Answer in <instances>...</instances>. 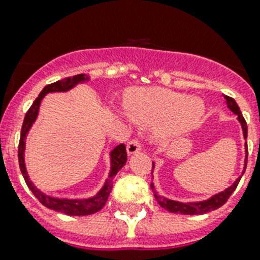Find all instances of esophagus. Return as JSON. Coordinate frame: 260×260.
I'll return each instance as SVG.
<instances>
[{
    "mask_svg": "<svg viewBox=\"0 0 260 260\" xmlns=\"http://www.w3.org/2000/svg\"><path fill=\"white\" fill-rule=\"evenodd\" d=\"M141 149V144L140 141L134 139V140L128 141V144H126V152H128V155H134V153H137V152Z\"/></svg>",
    "mask_w": 260,
    "mask_h": 260,
    "instance_id": "obj_1",
    "label": "esophagus"
}]
</instances>
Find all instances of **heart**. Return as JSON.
<instances>
[{
    "label": "heart",
    "instance_id": "heart-1",
    "mask_svg": "<svg viewBox=\"0 0 260 260\" xmlns=\"http://www.w3.org/2000/svg\"><path fill=\"white\" fill-rule=\"evenodd\" d=\"M126 115L139 124H156L161 140L183 135L199 123L204 113L203 101L198 97L163 89L141 88L129 90L124 101Z\"/></svg>",
    "mask_w": 260,
    "mask_h": 260
}]
</instances>
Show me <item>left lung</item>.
<instances>
[{
    "label": "left lung",
    "instance_id": "obj_1",
    "mask_svg": "<svg viewBox=\"0 0 260 260\" xmlns=\"http://www.w3.org/2000/svg\"><path fill=\"white\" fill-rule=\"evenodd\" d=\"M225 104L230 108V111H233L236 116H238V120H239L240 125H242V129H243V136L244 139H247V123L246 120H244L243 115H242V112H240L239 107L236 104V101L234 100L233 97L224 96ZM247 155H248V149H247V143H246V160H244V170L242 172V175L244 174V171H246V166H247ZM153 167L155 164L152 163V171H153ZM242 176L236 179V181L234 183L231 187H229L224 191L219 192L216 195H214L210 199L203 200V202H196V203H181V202H176V200H171L167 199L164 196L157 195V192L153 191V195H155L156 202L160 204V206L163 207L164 210H167L168 212H174V214H181V215H202V214H207V212H210V211L218 210L219 207H221L223 204L229 200V198L233 195V192L235 191V188L239 184V180ZM151 188L153 189V184L151 183Z\"/></svg>",
    "mask_w": 260,
    "mask_h": 260
}]
</instances>
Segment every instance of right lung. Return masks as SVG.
<instances>
[{"instance_id":"1","label":"right lung","mask_w":260,"mask_h":260,"mask_svg":"<svg viewBox=\"0 0 260 260\" xmlns=\"http://www.w3.org/2000/svg\"><path fill=\"white\" fill-rule=\"evenodd\" d=\"M89 77L85 75H76L73 77H67L64 80H58V81L53 82L46 85L44 89L41 90V93L36 99L35 103L31 104L29 111L26 112L24 119V124L21 128V137L20 144H18V163H20L21 174L24 176L25 181H26L27 187L33 192V195L40 200V203L42 206H45L46 208L54 210L57 212H62L65 215H71V216H85V215L96 214L97 211H100L103 207L105 206L108 196L112 191V185H113V178L116 174L119 172L126 163V149L125 145L120 144L116 148L112 149L111 152V172H109L108 179L105 180L104 185L100 191L97 192L96 195L88 199H58V198H52L49 195H45L44 192L40 191L33 183L30 181L29 176H27L26 167H25L24 160V152H25V139L31 128L33 123L37 119L39 115L40 104H41L42 99L45 97V94L52 93V92H67V90L72 89L73 86H76L80 82L88 81Z\"/></svg>"}]
</instances>
